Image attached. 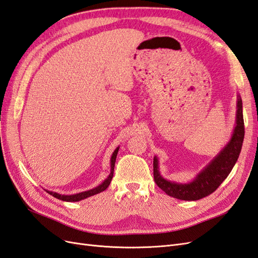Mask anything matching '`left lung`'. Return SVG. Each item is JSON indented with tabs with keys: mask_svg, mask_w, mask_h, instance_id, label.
Segmentation results:
<instances>
[{
	"mask_svg": "<svg viewBox=\"0 0 258 258\" xmlns=\"http://www.w3.org/2000/svg\"><path fill=\"white\" fill-rule=\"evenodd\" d=\"M237 114L236 126L233 129L229 142L221 152L202 169L191 182L177 183L162 177L159 171L157 156L154 157V179L158 187L170 197L179 200L195 201L209 196L217 189L224 179L231 172L233 166L239 158L244 139V121L242 113V100L237 96Z\"/></svg>",
	"mask_w": 258,
	"mask_h": 258,
	"instance_id": "1",
	"label": "left lung"
}]
</instances>
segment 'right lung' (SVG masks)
I'll return each mask as SVG.
<instances>
[{
	"mask_svg": "<svg viewBox=\"0 0 258 258\" xmlns=\"http://www.w3.org/2000/svg\"><path fill=\"white\" fill-rule=\"evenodd\" d=\"M118 150H119V146L116 147V150L113 152L112 154V157H111V173L110 175H108L104 181L101 183L100 185H98L97 187H95V188L92 189H89V190H86V191H82V192H79V194H75V195H61V194H58V192H54V191H50V190H46L49 195H51L52 197L57 198L59 200H62V201H68V202H76V201H81L83 199H86L88 197H91L93 196V195H97L99 192H102L103 190H105L108 185H110L112 178H113V174H114V167H115V161H116V156H117V153H118Z\"/></svg>",
	"mask_w": 258,
	"mask_h": 258,
	"instance_id": "right-lung-1",
	"label": "right lung"
}]
</instances>
